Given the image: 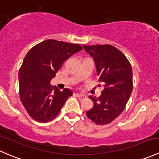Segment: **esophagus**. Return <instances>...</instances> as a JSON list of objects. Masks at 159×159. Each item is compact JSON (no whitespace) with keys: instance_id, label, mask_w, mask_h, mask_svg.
Segmentation results:
<instances>
[{"instance_id":"obj_1","label":"esophagus","mask_w":159,"mask_h":159,"mask_svg":"<svg viewBox=\"0 0 159 159\" xmlns=\"http://www.w3.org/2000/svg\"><path fill=\"white\" fill-rule=\"evenodd\" d=\"M77 97L78 98L80 99V100H83V99L86 98H87V96L86 95H84V94H76Z\"/></svg>"}]
</instances>
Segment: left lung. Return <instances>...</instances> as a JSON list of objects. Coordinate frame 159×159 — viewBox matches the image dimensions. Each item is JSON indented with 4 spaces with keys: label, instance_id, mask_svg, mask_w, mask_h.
I'll list each match as a JSON object with an SVG mask.
<instances>
[{
    "label": "left lung",
    "instance_id": "8db88e82",
    "mask_svg": "<svg viewBox=\"0 0 159 159\" xmlns=\"http://www.w3.org/2000/svg\"><path fill=\"white\" fill-rule=\"evenodd\" d=\"M83 48L94 59L98 81L104 86L101 96L89 97L94 105L86 115L95 124H109L124 111L132 91L131 64L121 51L110 44Z\"/></svg>",
    "mask_w": 159,
    "mask_h": 159
}]
</instances>
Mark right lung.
I'll list each match as a JSON object with an SVG mask.
<instances>
[{
    "mask_svg": "<svg viewBox=\"0 0 159 159\" xmlns=\"http://www.w3.org/2000/svg\"><path fill=\"white\" fill-rule=\"evenodd\" d=\"M82 50L79 44L48 39L34 46L25 57L19 70V95L28 115L39 122H48L59 114L70 89L61 91L50 81L64 61Z\"/></svg>",
    "mask_w": 159,
    "mask_h": 159,
    "instance_id": "1",
    "label": "right lung"
}]
</instances>
